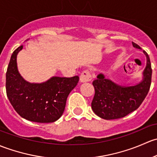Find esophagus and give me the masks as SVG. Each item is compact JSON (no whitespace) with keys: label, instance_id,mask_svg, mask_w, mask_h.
<instances>
[{"label":"esophagus","instance_id":"esophagus-1","mask_svg":"<svg viewBox=\"0 0 157 157\" xmlns=\"http://www.w3.org/2000/svg\"><path fill=\"white\" fill-rule=\"evenodd\" d=\"M91 75H90V73L88 71L85 70V71H83V72H82V74H81L80 75V82H82V83H84V82H90V81H91Z\"/></svg>","mask_w":157,"mask_h":157}]
</instances>
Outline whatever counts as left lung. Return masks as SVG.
Here are the masks:
<instances>
[{"instance_id":"1","label":"left lung","mask_w":157,"mask_h":157,"mask_svg":"<svg viewBox=\"0 0 157 157\" xmlns=\"http://www.w3.org/2000/svg\"><path fill=\"white\" fill-rule=\"evenodd\" d=\"M136 49L141 50L137 44L132 42ZM147 64L142 74V80L133 85H122L106 78L103 73L93 81L95 94L91 102L94 113L106 120L120 119L137 109L146 98L151 84L152 69L148 54Z\"/></svg>"}]
</instances>
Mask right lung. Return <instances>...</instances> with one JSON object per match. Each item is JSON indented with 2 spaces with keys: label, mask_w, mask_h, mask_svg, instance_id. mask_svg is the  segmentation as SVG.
Wrapping results in <instances>:
<instances>
[{
  "label": "right lung",
  "mask_w": 157,
  "mask_h": 157,
  "mask_svg": "<svg viewBox=\"0 0 157 157\" xmlns=\"http://www.w3.org/2000/svg\"><path fill=\"white\" fill-rule=\"evenodd\" d=\"M23 46L13 53L6 73V90L10 102L19 116L40 123L54 122L64 112L69 93L78 84V75L53 76L41 83H31L18 71L17 54Z\"/></svg>",
  "instance_id": "add662e5"
}]
</instances>
